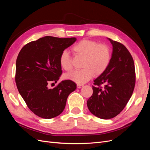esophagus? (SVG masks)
<instances>
[{
  "mask_svg": "<svg viewBox=\"0 0 150 150\" xmlns=\"http://www.w3.org/2000/svg\"><path fill=\"white\" fill-rule=\"evenodd\" d=\"M83 86V84H77V88H82Z\"/></svg>",
  "mask_w": 150,
  "mask_h": 150,
  "instance_id": "esophagus-1",
  "label": "esophagus"
}]
</instances>
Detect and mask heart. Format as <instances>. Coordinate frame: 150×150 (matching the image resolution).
<instances>
[{"instance_id": "heart-1", "label": "heart", "mask_w": 150, "mask_h": 150, "mask_svg": "<svg viewBox=\"0 0 150 150\" xmlns=\"http://www.w3.org/2000/svg\"><path fill=\"white\" fill-rule=\"evenodd\" d=\"M76 55L83 57L82 69L74 70L66 74V78L78 84H84L91 79L94 75L102 74L108 67L111 60V50L106 44H98L92 40L84 39L72 47ZM61 67L69 71L72 69L69 54L64 51L59 57Z\"/></svg>"}]
</instances>
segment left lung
<instances>
[{
    "label": "left lung",
    "mask_w": 150,
    "mask_h": 150,
    "mask_svg": "<svg viewBox=\"0 0 150 150\" xmlns=\"http://www.w3.org/2000/svg\"><path fill=\"white\" fill-rule=\"evenodd\" d=\"M112 53L106 70L94 81L93 93L87 101L90 112L99 118L108 120L122 111L132 96L136 82L133 59L120 42L108 38ZM105 84L103 88L100 85Z\"/></svg>",
    "instance_id": "obj_1"
}]
</instances>
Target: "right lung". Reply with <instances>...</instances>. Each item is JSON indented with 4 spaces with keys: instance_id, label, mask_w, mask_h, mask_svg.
Here are the masks:
<instances>
[{
    "instance_id": "add662e5",
    "label": "right lung",
    "mask_w": 150,
    "mask_h": 150,
    "mask_svg": "<svg viewBox=\"0 0 150 150\" xmlns=\"http://www.w3.org/2000/svg\"><path fill=\"white\" fill-rule=\"evenodd\" d=\"M76 40L75 38L45 36L25 45L18 54L17 88L30 110L42 118L59 115L64 110L68 96L76 89L71 80L62 81L54 88H49V84L56 83L62 74L61 52Z\"/></svg>"
}]
</instances>
